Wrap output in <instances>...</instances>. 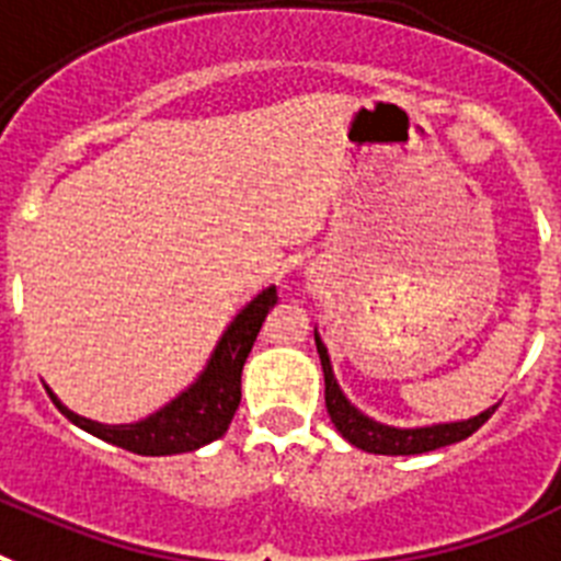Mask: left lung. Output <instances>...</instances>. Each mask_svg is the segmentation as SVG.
Here are the masks:
<instances>
[{
	"label": "left lung",
	"mask_w": 561,
	"mask_h": 561,
	"mask_svg": "<svg viewBox=\"0 0 561 561\" xmlns=\"http://www.w3.org/2000/svg\"><path fill=\"white\" fill-rule=\"evenodd\" d=\"M316 350H319L321 369H324V403H328L330 421H333V426L339 428V435L344 440L353 443L355 449L369 451V455H423V451H435L440 446H451V443H460L474 435L477 428L483 426L500 407L496 403V407L485 409L477 417L460 423H437V426L426 428L383 426V423H375L367 415H362L347 398L341 396L339 383L333 378V367H330L328 350L319 341V335H316Z\"/></svg>",
	"instance_id": "8db88e82"
}]
</instances>
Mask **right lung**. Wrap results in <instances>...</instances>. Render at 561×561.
Listing matches in <instances>:
<instances>
[{"mask_svg": "<svg viewBox=\"0 0 561 561\" xmlns=\"http://www.w3.org/2000/svg\"><path fill=\"white\" fill-rule=\"evenodd\" d=\"M274 305L276 287H267L231 321V328L220 339L206 373L199 375L197 383H192V389H186L178 401H172L169 407L154 412L152 417H146V421L129 423V426H106V423L72 415L70 409L58 403L53 392L50 401L56 403L58 412L67 421H72L90 435L101 437V440L112 443V446L135 451V455L163 457L199 449V446L226 435L228 423H231L242 398V367H245V358L251 353L267 310Z\"/></svg>", "mask_w": 561, "mask_h": 561, "instance_id": "1", "label": "right lung"}]
</instances>
